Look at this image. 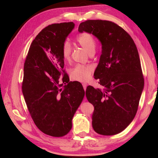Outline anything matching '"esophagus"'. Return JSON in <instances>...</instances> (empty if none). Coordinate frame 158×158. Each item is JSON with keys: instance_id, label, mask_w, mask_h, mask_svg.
<instances>
[{"instance_id": "obj_1", "label": "esophagus", "mask_w": 158, "mask_h": 158, "mask_svg": "<svg viewBox=\"0 0 158 158\" xmlns=\"http://www.w3.org/2000/svg\"><path fill=\"white\" fill-rule=\"evenodd\" d=\"M82 85H83V87H84V90L86 89V87H87V84H86V83H83ZM84 99L85 100V98Z\"/></svg>"}]
</instances>
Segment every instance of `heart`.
<instances>
[{"instance_id": "heart-1", "label": "heart", "mask_w": 158, "mask_h": 158, "mask_svg": "<svg viewBox=\"0 0 158 158\" xmlns=\"http://www.w3.org/2000/svg\"><path fill=\"white\" fill-rule=\"evenodd\" d=\"M76 41L80 46H81L89 54H93L95 52L96 42L91 34L83 33L77 37ZM61 53L63 60L65 62H69L71 59L72 47L68 41L64 42L61 47ZM93 71V66L90 65H82L78 64L70 70L71 78L75 81H87L91 77Z\"/></svg>"}]
</instances>
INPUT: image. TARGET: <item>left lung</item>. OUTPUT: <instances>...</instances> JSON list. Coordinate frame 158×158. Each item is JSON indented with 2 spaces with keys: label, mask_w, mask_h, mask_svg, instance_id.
I'll use <instances>...</instances> for the list:
<instances>
[{
  "label": "left lung",
  "mask_w": 158,
  "mask_h": 158,
  "mask_svg": "<svg viewBox=\"0 0 158 158\" xmlns=\"http://www.w3.org/2000/svg\"><path fill=\"white\" fill-rule=\"evenodd\" d=\"M79 32L92 33L100 41L102 54L94 73L101 89L89 85L88 101L94 106L93 128L102 135L124 130L137 114L144 79L139 56L131 36L121 26L106 20H87Z\"/></svg>",
  "instance_id": "obj_1"
}]
</instances>
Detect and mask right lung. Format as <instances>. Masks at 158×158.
Instances as JSON below:
<instances>
[{
  "instance_id": "right-lung-1",
  "label": "right lung",
  "mask_w": 158,
  "mask_h": 158,
  "mask_svg": "<svg viewBox=\"0 0 158 158\" xmlns=\"http://www.w3.org/2000/svg\"><path fill=\"white\" fill-rule=\"evenodd\" d=\"M73 22L53 23L33 40L23 68L22 93L36 126L52 137L67 135L85 92L79 81H69L61 47Z\"/></svg>"
}]
</instances>
